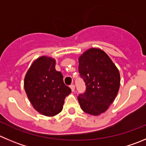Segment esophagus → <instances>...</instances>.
<instances>
[{"label":"esophagus","instance_id":"esophagus-1","mask_svg":"<svg viewBox=\"0 0 146 146\" xmlns=\"http://www.w3.org/2000/svg\"><path fill=\"white\" fill-rule=\"evenodd\" d=\"M70 88L71 90H72V92H74V90H75V86H74V84H72V85L70 86Z\"/></svg>","mask_w":146,"mask_h":146}]
</instances>
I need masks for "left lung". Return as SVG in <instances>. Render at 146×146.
Here are the masks:
<instances>
[{
  "mask_svg": "<svg viewBox=\"0 0 146 146\" xmlns=\"http://www.w3.org/2000/svg\"><path fill=\"white\" fill-rule=\"evenodd\" d=\"M79 72L86 91L78 97L82 110L92 115L104 113L115 99L120 89L118 69L103 50L91 48L79 57Z\"/></svg>",
  "mask_w": 146,
  "mask_h": 146,
  "instance_id": "left-lung-1",
  "label": "left lung"
}]
</instances>
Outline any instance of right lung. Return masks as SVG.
Returning <instances> with one entry per match:
<instances>
[{
    "label": "right lung",
    "mask_w": 146,
    "mask_h": 146,
    "mask_svg": "<svg viewBox=\"0 0 146 146\" xmlns=\"http://www.w3.org/2000/svg\"><path fill=\"white\" fill-rule=\"evenodd\" d=\"M55 65L54 58L40 56L33 62L24 78V90L31 104L47 117H53L62 110L65 98L72 92Z\"/></svg>",
    "instance_id": "1"
}]
</instances>
